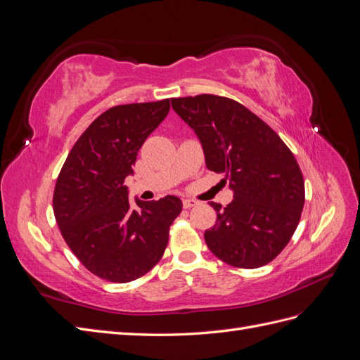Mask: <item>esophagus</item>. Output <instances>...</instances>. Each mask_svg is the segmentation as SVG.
Here are the masks:
<instances>
[{
	"label": "esophagus",
	"mask_w": 360,
	"mask_h": 360,
	"mask_svg": "<svg viewBox=\"0 0 360 360\" xmlns=\"http://www.w3.org/2000/svg\"><path fill=\"white\" fill-rule=\"evenodd\" d=\"M198 204L197 200H191V198H184L183 200V207L184 209H192V207H195Z\"/></svg>",
	"instance_id": "obj_1"
}]
</instances>
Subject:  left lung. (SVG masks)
<instances>
[{
    "mask_svg": "<svg viewBox=\"0 0 360 360\" xmlns=\"http://www.w3.org/2000/svg\"><path fill=\"white\" fill-rule=\"evenodd\" d=\"M172 110L200 138L205 165L224 172L234 192L217 213L205 243L224 263L257 269L275 259L299 225L304 181L299 163L279 135L233 99L198 94L171 99Z\"/></svg>",
    "mask_w": 360,
    "mask_h": 360,
    "instance_id": "1",
    "label": "left lung"
}]
</instances>
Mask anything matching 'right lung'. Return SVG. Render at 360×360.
I'll use <instances>...</instances> for the list:
<instances>
[{
  "instance_id": "add662e5",
  "label": "right lung",
  "mask_w": 360,
  "mask_h": 360,
  "mask_svg": "<svg viewBox=\"0 0 360 360\" xmlns=\"http://www.w3.org/2000/svg\"><path fill=\"white\" fill-rule=\"evenodd\" d=\"M169 111V99L117 105L85 129L53 189V214L64 242L82 266L105 281L144 276L162 258L181 201L127 198L124 180L139 148Z\"/></svg>"
}]
</instances>
